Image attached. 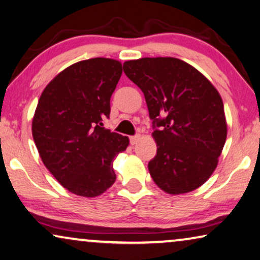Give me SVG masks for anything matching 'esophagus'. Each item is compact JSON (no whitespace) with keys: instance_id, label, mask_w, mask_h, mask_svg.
Segmentation results:
<instances>
[{"instance_id":"1","label":"esophagus","mask_w":260,"mask_h":260,"mask_svg":"<svg viewBox=\"0 0 260 260\" xmlns=\"http://www.w3.org/2000/svg\"><path fill=\"white\" fill-rule=\"evenodd\" d=\"M129 140H131L132 145H135V143H137L139 140H140V135L138 134V135H134V137H131Z\"/></svg>"}]
</instances>
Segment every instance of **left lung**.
I'll return each instance as SVG.
<instances>
[{
  "label": "left lung",
  "mask_w": 260,
  "mask_h": 260,
  "mask_svg": "<svg viewBox=\"0 0 260 260\" xmlns=\"http://www.w3.org/2000/svg\"><path fill=\"white\" fill-rule=\"evenodd\" d=\"M126 76L145 94L155 129L150 176L165 192L192 191L215 172L226 140L223 100L199 70L173 57L123 63Z\"/></svg>",
  "instance_id": "8db88e82"
}]
</instances>
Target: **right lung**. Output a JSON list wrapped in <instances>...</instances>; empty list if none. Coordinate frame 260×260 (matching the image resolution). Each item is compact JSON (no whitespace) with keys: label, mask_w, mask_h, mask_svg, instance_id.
<instances>
[{"label":"right lung","mask_w":260,"mask_h":260,"mask_svg":"<svg viewBox=\"0 0 260 260\" xmlns=\"http://www.w3.org/2000/svg\"><path fill=\"white\" fill-rule=\"evenodd\" d=\"M122 65L91 58L70 65L46 85L32 118V137L43 164L70 192L95 197L115 182L113 160L128 137L105 129L110 99Z\"/></svg>","instance_id":"1"}]
</instances>
